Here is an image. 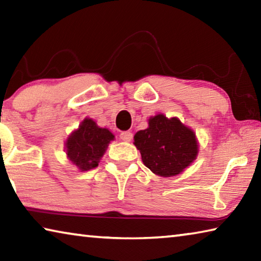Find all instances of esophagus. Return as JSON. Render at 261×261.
I'll use <instances>...</instances> for the list:
<instances>
[{
    "label": "esophagus",
    "instance_id": "34e87169",
    "mask_svg": "<svg viewBox=\"0 0 261 261\" xmlns=\"http://www.w3.org/2000/svg\"><path fill=\"white\" fill-rule=\"evenodd\" d=\"M132 137H134V135H132V132H130V131H123V132H121V135H120V138L122 140L127 141V143L132 140Z\"/></svg>",
    "mask_w": 261,
    "mask_h": 261
}]
</instances>
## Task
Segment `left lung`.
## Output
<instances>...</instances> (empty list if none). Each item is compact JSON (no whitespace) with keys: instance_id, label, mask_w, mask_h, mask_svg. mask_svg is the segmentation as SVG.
<instances>
[{"instance_id":"obj_1","label":"left lung","mask_w":261,"mask_h":261,"mask_svg":"<svg viewBox=\"0 0 261 261\" xmlns=\"http://www.w3.org/2000/svg\"><path fill=\"white\" fill-rule=\"evenodd\" d=\"M134 139L144 165L161 177L180 174L199 152L196 132L177 117L168 118L163 114L149 117L147 129L137 132Z\"/></svg>"}]
</instances>
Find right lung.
<instances>
[{"label": "right lung", "instance_id": "add662e5", "mask_svg": "<svg viewBox=\"0 0 261 261\" xmlns=\"http://www.w3.org/2000/svg\"><path fill=\"white\" fill-rule=\"evenodd\" d=\"M114 139L115 136L107 127H100L86 117L65 140L67 158L81 171L94 169Z\"/></svg>", "mask_w": 261, "mask_h": 261}]
</instances>
